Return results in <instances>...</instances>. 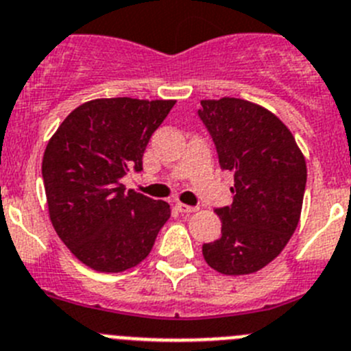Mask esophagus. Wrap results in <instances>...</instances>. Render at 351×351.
Segmentation results:
<instances>
[{"mask_svg": "<svg viewBox=\"0 0 351 351\" xmlns=\"http://www.w3.org/2000/svg\"><path fill=\"white\" fill-rule=\"evenodd\" d=\"M176 210H178L180 213L191 215V213H195L199 208L197 206H189V204H183V203H176Z\"/></svg>", "mask_w": 351, "mask_h": 351, "instance_id": "obj_1", "label": "esophagus"}]
</instances>
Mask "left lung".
Here are the masks:
<instances>
[{
  "instance_id": "obj_1",
  "label": "left lung",
  "mask_w": 351,
  "mask_h": 351,
  "mask_svg": "<svg viewBox=\"0 0 351 351\" xmlns=\"http://www.w3.org/2000/svg\"><path fill=\"white\" fill-rule=\"evenodd\" d=\"M197 113L220 168L234 173L232 204L215 210L222 236L204 243V261L227 276L257 273L282 254L301 219L304 156L290 129L250 101L203 99Z\"/></svg>"
}]
</instances>
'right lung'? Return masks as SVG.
I'll return each instance as SVG.
<instances>
[{
  "label": "right lung",
  "mask_w": 351,
  "mask_h": 351,
  "mask_svg": "<svg viewBox=\"0 0 351 351\" xmlns=\"http://www.w3.org/2000/svg\"><path fill=\"white\" fill-rule=\"evenodd\" d=\"M173 99L105 97L66 117L43 154L50 222L69 252L101 273L138 266L171 210L166 201L125 191L121 178L143 169L150 136Z\"/></svg>",
  "instance_id": "add662e5"
}]
</instances>
